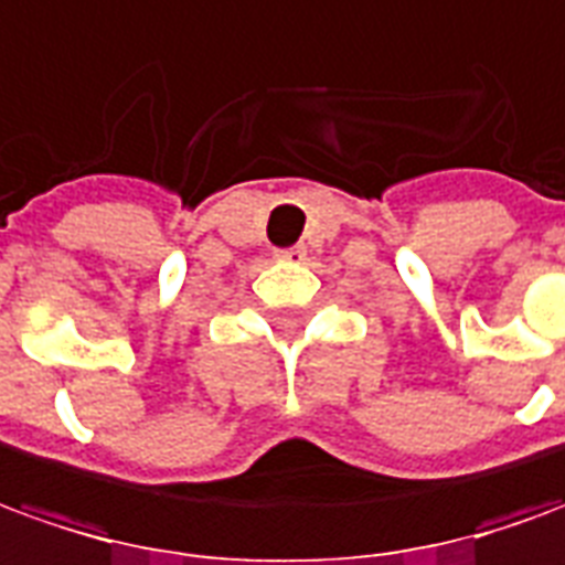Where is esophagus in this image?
Returning a JSON list of instances; mask_svg holds the SVG:
<instances>
[{
    "label": "esophagus",
    "instance_id": "esophagus-1",
    "mask_svg": "<svg viewBox=\"0 0 565 565\" xmlns=\"http://www.w3.org/2000/svg\"><path fill=\"white\" fill-rule=\"evenodd\" d=\"M276 258H279V262H289V264H301L303 258H307V249H303V246H289V249L276 252Z\"/></svg>",
    "mask_w": 565,
    "mask_h": 565
}]
</instances>
